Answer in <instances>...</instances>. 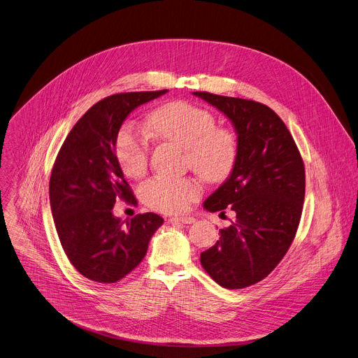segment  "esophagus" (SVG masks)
<instances>
[{"label": "esophagus", "instance_id": "34e87169", "mask_svg": "<svg viewBox=\"0 0 358 358\" xmlns=\"http://www.w3.org/2000/svg\"><path fill=\"white\" fill-rule=\"evenodd\" d=\"M180 222V224H194L196 222V218L191 215H180V217H173L171 222Z\"/></svg>", "mask_w": 358, "mask_h": 358}]
</instances>
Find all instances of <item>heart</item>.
Masks as SVG:
<instances>
[{
  "instance_id": "heart-1",
  "label": "heart",
  "mask_w": 358,
  "mask_h": 358,
  "mask_svg": "<svg viewBox=\"0 0 358 358\" xmlns=\"http://www.w3.org/2000/svg\"><path fill=\"white\" fill-rule=\"evenodd\" d=\"M148 128L158 140L185 148L188 166L207 181H224L236 166V133L230 128L215 127V117L206 108L187 101L166 103L150 114ZM115 151L125 176L140 178L145 174L148 143L133 127H124L118 133ZM200 194L201 187L192 178L155 177L141 188L145 204L164 213L187 210Z\"/></svg>"
}]
</instances>
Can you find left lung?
<instances>
[{"label":"left lung","mask_w":358,"mask_h":358,"mask_svg":"<svg viewBox=\"0 0 358 358\" xmlns=\"http://www.w3.org/2000/svg\"><path fill=\"white\" fill-rule=\"evenodd\" d=\"M192 94L229 118L238 138L231 174L204 201L210 213L230 207L236 221L220 230V240L201 252L200 262L221 287L244 288L266 278L296 237L306 194L304 162L285 124L267 106Z\"/></svg>","instance_id":"left-lung-1"}]
</instances>
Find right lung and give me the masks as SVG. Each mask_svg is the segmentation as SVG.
<instances>
[{"label": "right lung", "mask_w": 358, "mask_h": 358, "mask_svg": "<svg viewBox=\"0 0 358 358\" xmlns=\"http://www.w3.org/2000/svg\"><path fill=\"white\" fill-rule=\"evenodd\" d=\"M169 90L114 94L94 104L64 141L50 178V204L61 245L85 278L115 282L131 273L164 222L154 213L127 222L113 213L117 200L137 203L115 154L118 131L137 107Z\"/></svg>", "instance_id": "add662e5"}]
</instances>
